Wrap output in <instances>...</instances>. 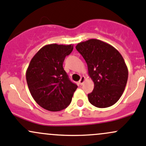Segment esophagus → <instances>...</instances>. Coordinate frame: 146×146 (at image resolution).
<instances>
[{
  "label": "esophagus",
  "instance_id": "34e87169",
  "mask_svg": "<svg viewBox=\"0 0 146 146\" xmlns=\"http://www.w3.org/2000/svg\"><path fill=\"white\" fill-rule=\"evenodd\" d=\"M85 76H82V77L80 78V80H79V84L80 85H82L84 82H85Z\"/></svg>",
  "mask_w": 146,
  "mask_h": 146
}]
</instances>
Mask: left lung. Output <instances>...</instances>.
Here are the masks:
<instances>
[{"instance_id":"obj_1","label":"left lung","mask_w":146,"mask_h":146,"mask_svg":"<svg viewBox=\"0 0 146 146\" xmlns=\"http://www.w3.org/2000/svg\"><path fill=\"white\" fill-rule=\"evenodd\" d=\"M76 48L85 59L94 84L92 92L87 95L90 104L101 108L114 105L123 94L128 79V68L121 54L97 39L79 42Z\"/></svg>"}]
</instances>
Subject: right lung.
Segmentation results:
<instances>
[{"mask_svg":"<svg viewBox=\"0 0 146 146\" xmlns=\"http://www.w3.org/2000/svg\"><path fill=\"white\" fill-rule=\"evenodd\" d=\"M73 50L72 44L46 45L30 61L26 72L27 85L33 99L44 109L59 111L71 102L78 86L69 80L63 63Z\"/></svg>","mask_w":146,"mask_h":146,"instance_id":"add662e5","label":"right lung"}]
</instances>
